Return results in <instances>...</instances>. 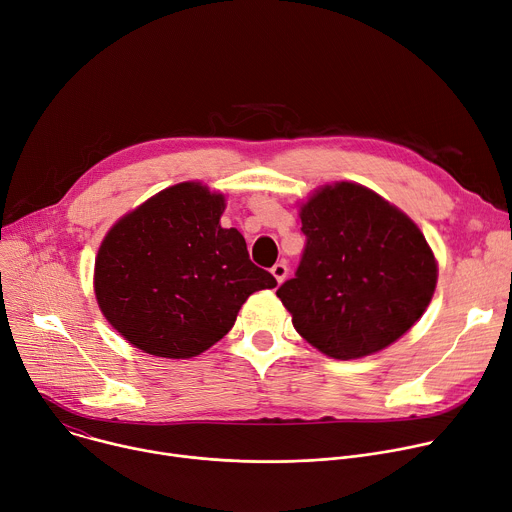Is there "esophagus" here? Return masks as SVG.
Segmentation results:
<instances>
[{"label":"esophagus","mask_w":512,"mask_h":512,"mask_svg":"<svg viewBox=\"0 0 512 512\" xmlns=\"http://www.w3.org/2000/svg\"><path fill=\"white\" fill-rule=\"evenodd\" d=\"M270 272H272V277L277 279V283L281 285L287 279V264L285 262H277V264L270 268Z\"/></svg>","instance_id":"esophagus-1"}]
</instances>
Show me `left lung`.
Listing matches in <instances>:
<instances>
[{
  "instance_id": "8db88e82",
  "label": "left lung",
  "mask_w": 512,
  "mask_h": 512,
  "mask_svg": "<svg viewBox=\"0 0 512 512\" xmlns=\"http://www.w3.org/2000/svg\"><path fill=\"white\" fill-rule=\"evenodd\" d=\"M297 207L307 246L277 297L299 336L338 361L400 340L422 318L439 279L420 227L348 180L318 186Z\"/></svg>"
}]
</instances>
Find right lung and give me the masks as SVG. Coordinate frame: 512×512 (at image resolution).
<instances>
[{"mask_svg": "<svg viewBox=\"0 0 512 512\" xmlns=\"http://www.w3.org/2000/svg\"><path fill=\"white\" fill-rule=\"evenodd\" d=\"M225 194L180 182L116 221L98 248L94 295L129 344L162 359H192L219 342L248 297L274 289L244 235L221 227Z\"/></svg>", "mask_w": 512, "mask_h": 512, "instance_id": "right-lung-1", "label": "right lung"}]
</instances>
